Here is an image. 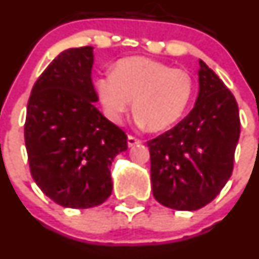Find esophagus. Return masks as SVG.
Segmentation results:
<instances>
[{
	"label": "esophagus",
	"instance_id": "1",
	"mask_svg": "<svg viewBox=\"0 0 259 259\" xmlns=\"http://www.w3.org/2000/svg\"><path fill=\"white\" fill-rule=\"evenodd\" d=\"M141 142H142V141L138 140V138H136V137H133V136H128V137H127V143H128V147H133V146L141 145Z\"/></svg>",
	"mask_w": 259,
	"mask_h": 259
}]
</instances>
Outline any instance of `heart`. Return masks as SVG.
Instances as JSON below:
<instances>
[{
  "mask_svg": "<svg viewBox=\"0 0 259 259\" xmlns=\"http://www.w3.org/2000/svg\"><path fill=\"white\" fill-rule=\"evenodd\" d=\"M96 89L112 121H121L133 101L132 112L138 126L160 132L183 117L194 83L184 69L145 56H131L117 61L113 73L98 76Z\"/></svg>",
  "mask_w": 259,
  "mask_h": 259,
  "instance_id": "b5f03b06",
  "label": "heart"
}]
</instances>
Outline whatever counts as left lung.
<instances>
[{
	"mask_svg": "<svg viewBox=\"0 0 259 259\" xmlns=\"http://www.w3.org/2000/svg\"><path fill=\"white\" fill-rule=\"evenodd\" d=\"M199 94L190 113L148 141L156 200L176 210H198L215 199L233 171L240 133L232 92L199 60Z\"/></svg>",
	"mask_w": 259,
	"mask_h": 259,
	"instance_id": "8db88e82",
	"label": "left lung"
}]
</instances>
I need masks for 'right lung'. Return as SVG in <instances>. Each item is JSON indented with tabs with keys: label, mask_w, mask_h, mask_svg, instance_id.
Wrapping results in <instances>:
<instances>
[{
	"label": "right lung",
	"mask_w": 259,
	"mask_h": 259,
	"mask_svg": "<svg viewBox=\"0 0 259 259\" xmlns=\"http://www.w3.org/2000/svg\"><path fill=\"white\" fill-rule=\"evenodd\" d=\"M93 48L59 54L32 87L25 122L30 171L46 196L65 208L101 205L113 189L111 165L127 136L98 111Z\"/></svg>",
	"instance_id": "obj_1"
}]
</instances>
